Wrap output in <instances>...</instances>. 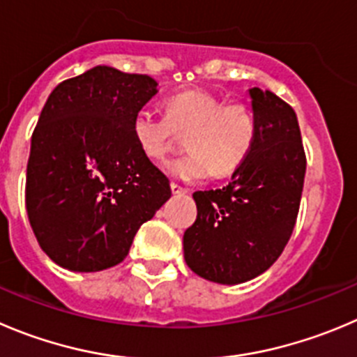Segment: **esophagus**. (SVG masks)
Returning <instances> with one entry per match:
<instances>
[{
	"instance_id": "1",
	"label": "esophagus",
	"mask_w": 357,
	"mask_h": 357,
	"mask_svg": "<svg viewBox=\"0 0 357 357\" xmlns=\"http://www.w3.org/2000/svg\"><path fill=\"white\" fill-rule=\"evenodd\" d=\"M172 192L173 195H185V192H188V189L182 188V185H178V184H175V182H172Z\"/></svg>"
}]
</instances>
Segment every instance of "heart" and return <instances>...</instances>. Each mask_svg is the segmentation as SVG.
I'll return each instance as SVG.
<instances>
[{
	"label": "heart",
	"instance_id": "b5f03b06",
	"mask_svg": "<svg viewBox=\"0 0 357 357\" xmlns=\"http://www.w3.org/2000/svg\"><path fill=\"white\" fill-rule=\"evenodd\" d=\"M188 155L168 165L181 181H202L235 172L256 142V119L243 103H226L217 94L189 89L166 101V117L140 110L131 121V137L145 158L161 161L176 140L188 133Z\"/></svg>",
	"mask_w": 357,
	"mask_h": 357
}]
</instances>
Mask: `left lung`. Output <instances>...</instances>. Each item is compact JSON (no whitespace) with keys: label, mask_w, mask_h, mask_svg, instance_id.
I'll use <instances>...</instances> for the list:
<instances>
[{"label":"left lung","mask_w":357,"mask_h":357,"mask_svg":"<svg viewBox=\"0 0 357 357\" xmlns=\"http://www.w3.org/2000/svg\"><path fill=\"white\" fill-rule=\"evenodd\" d=\"M256 142L222 189L192 195L198 217L184 233V259L199 277L242 284L266 271L289 242L303 191L305 159L293 108L249 89Z\"/></svg>","instance_id":"1"}]
</instances>
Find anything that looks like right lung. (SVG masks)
Masks as SVG:
<instances>
[{
	"label": "right lung",
	"mask_w": 357,
	"mask_h": 357,
	"mask_svg": "<svg viewBox=\"0 0 357 357\" xmlns=\"http://www.w3.org/2000/svg\"><path fill=\"white\" fill-rule=\"evenodd\" d=\"M158 94L149 75L94 66L50 93L31 137L26 210L43 252L71 271L121 263L144 222L172 196L131 137Z\"/></svg>",
	"instance_id": "right-lung-1"
}]
</instances>
